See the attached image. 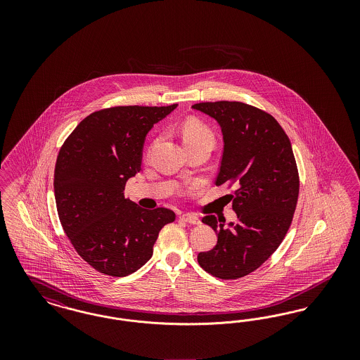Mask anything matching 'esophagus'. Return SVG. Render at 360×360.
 Wrapping results in <instances>:
<instances>
[{"instance_id":"obj_1","label":"esophagus","mask_w":360,"mask_h":360,"mask_svg":"<svg viewBox=\"0 0 360 360\" xmlns=\"http://www.w3.org/2000/svg\"><path fill=\"white\" fill-rule=\"evenodd\" d=\"M181 220H184L185 223L191 224V225H200L201 224L200 217L197 214H194V213H185V214H182Z\"/></svg>"}]
</instances>
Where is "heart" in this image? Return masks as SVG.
<instances>
[{
    "instance_id": "heart-1",
    "label": "heart",
    "mask_w": 360,
    "mask_h": 360,
    "mask_svg": "<svg viewBox=\"0 0 360 360\" xmlns=\"http://www.w3.org/2000/svg\"><path fill=\"white\" fill-rule=\"evenodd\" d=\"M181 135L185 146L198 141H207L210 144H214V134L212 132V129L202 121L197 119H188L185 121L181 128Z\"/></svg>"
}]
</instances>
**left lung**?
<instances>
[{"label":"left lung","mask_w":360,"mask_h":360,"mask_svg":"<svg viewBox=\"0 0 360 360\" xmlns=\"http://www.w3.org/2000/svg\"><path fill=\"white\" fill-rule=\"evenodd\" d=\"M191 108L221 128L224 151L216 185L235 186L229 197L238 214L228 228L225 219H202L217 233V244L197 259L209 274L238 279L271 257L289 231L300 191L290 140L271 115L247 103L217 101Z\"/></svg>","instance_id":"8db88e82"}]
</instances>
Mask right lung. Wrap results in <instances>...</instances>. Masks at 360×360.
<instances>
[{
	"label": "right lung",
	"instance_id": "right-lung-1",
	"mask_svg": "<svg viewBox=\"0 0 360 360\" xmlns=\"http://www.w3.org/2000/svg\"><path fill=\"white\" fill-rule=\"evenodd\" d=\"M178 105L115 106L89 115L63 143L55 165L59 220L78 255L110 276L132 274L151 257L166 207L143 209L124 197L140 172L143 146L156 122Z\"/></svg>",
	"mask_w": 360,
	"mask_h": 360
}]
</instances>
